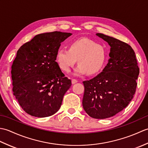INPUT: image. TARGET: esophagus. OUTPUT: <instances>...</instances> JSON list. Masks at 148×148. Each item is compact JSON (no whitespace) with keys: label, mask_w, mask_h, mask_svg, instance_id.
I'll return each instance as SVG.
<instances>
[{"label":"esophagus","mask_w":148,"mask_h":148,"mask_svg":"<svg viewBox=\"0 0 148 148\" xmlns=\"http://www.w3.org/2000/svg\"><path fill=\"white\" fill-rule=\"evenodd\" d=\"M77 83V79H72V84H75V83Z\"/></svg>","instance_id":"obj_1"}]
</instances>
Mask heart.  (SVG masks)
Here are the masks:
<instances>
[{
	"label": "heart",
	"instance_id": "heart-1",
	"mask_svg": "<svg viewBox=\"0 0 148 148\" xmlns=\"http://www.w3.org/2000/svg\"><path fill=\"white\" fill-rule=\"evenodd\" d=\"M107 51L102 45L88 38L74 40L69 45V49H60L56 53V62L63 71L68 72L76 64V74L98 73L104 66Z\"/></svg>",
	"mask_w": 148,
	"mask_h": 148
}]
</instances>
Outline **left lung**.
Returning <instances> with one entry per match:
<instances>
[{
	"label": "left lung",
	"mask_w": 148,
	"mask_h": 148,
	"mask_svg": "<svg viewBox=\"0 0 148 148\" xmlns=\"http://www.w3.org/2000/svg\"><path fill=\"white\" fill-rule=\"evenodd\" d=\"M96 35L111 46L110 58L101 73L83 82V106L90 117L105 119L121 111L133 99L139 68L129 45L103 34Z\"/></svg>",
	"instance_id": "1"
}]
</instances>
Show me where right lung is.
Returning <instances> with one entry per match:
<instances>
[{
	"label": "right lung",
	"mask_w": 148,
	"mask_h": 148,
	"mask_svg": "<svg viewBox=\"0 0 148 148\" xmlns=\"http://www.w3.org/2000/svg\"><path fill=\"white\" fill-rule=\"evenodd\" d=\"M71 33L38 34L18 50L11 66L12 92L27 114L37 118L57 112L71 86L56 62L61 42Z\"/></svg>",
	"instance_id": "obj_1"
}]
</instances>
